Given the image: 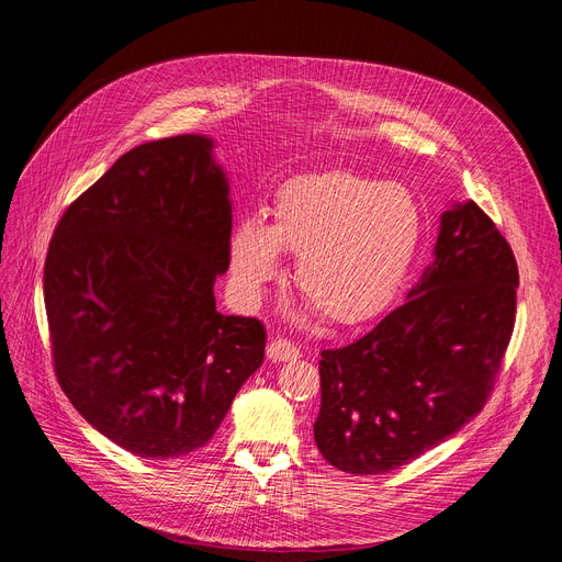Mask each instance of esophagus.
<instances>
[{"instance_id": "34e87169", "label": "esophagus", "mask_w": 562, "mask_h": 562, "mask_svg": "<svg viewBox=\"0 0 562 562\" xmlns=\"http://www.w3.org/2000/svg\"><path fill=\"white\" fill-rule=\"evenodd\" d=\"M266 356H269L271 362H296L301 358V348L291 339L276 337L271 339L269 348H266Z\"/></svg>"}]
</instances>
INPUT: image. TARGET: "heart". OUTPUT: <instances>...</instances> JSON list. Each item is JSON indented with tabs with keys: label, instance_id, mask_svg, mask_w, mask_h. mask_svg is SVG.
<instances>
[{
	"label": "heart",
	"instance_id": "1",
	"mask_svg": "<svg viewBox=\"0 0 562 562\" xmlns=\"http://www.w3.org/2000/svg\"><path fill=\"white\" fill-rule=\"evenodd\" d=\"M424 239L422 204L407 187L352 170L291 177L273 195L269 227L241 221L229 239L232 271L259 296L280 271V250L299 255L296 284L337 326H356L401 291Z\"/></svg>",
	"mask_w": 562,
	"mask_h": 562
}]
</instances>
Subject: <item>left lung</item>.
<instances>
[{
	"label": "left lung",
	"instance_id": "1",
	"mask_svg": "<svg viewBox=\"0 0 562 562\" xmlns=\"http://www.w3.org/2000/svg\"><path fill=\"white\" fill-rule=\"evenodd\" d=\"M519 271L476 202L441 216L409 301L348 346L321 350V456L375 476L437 447L485 407L517 316Z\"/></svg>",
	"mask_w": 562,
	"mask_h": 562
}]
</instances>
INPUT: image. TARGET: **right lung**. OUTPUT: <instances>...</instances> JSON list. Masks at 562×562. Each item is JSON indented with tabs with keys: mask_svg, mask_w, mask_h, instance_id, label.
I'll list each match as a JSON object with an SVG mask.
<instances>
[{
	"mask_svg": "<svg viewBox=\"0 0 562 562\" xmlns=\"http://www.w3.org/2000/svg\"><path fill=\"white\" fill-rule=\"evenodd\" d=\"M227 193L210 138L150 140L86 189L49 241L43 286L58 385L138 458L202 449L263 362V323L216 310Z\"/></svg>",
	"mask_w": 562,
	"mask_h": 562,
	"instance_id": "1",
	"label": "right lung"
}]
</instances>
